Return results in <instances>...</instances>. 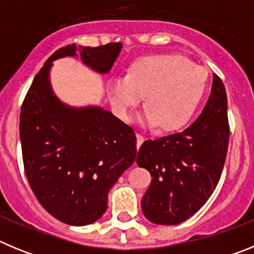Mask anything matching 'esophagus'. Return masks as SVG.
Instances as JSON below:
<instances>
[{"label":"esophagus","mask_w":254,"mask_h":254,"mask_svg":"<svg viewBox=\"0 0 254 254\" xmlns=\"http://www.w3.org/2000/svg\"><path fill=\"white\" fill-rule=\"evenodd\" d=\"M136 138H137V142H136V146H137V150H138V149H140L141 145H142L143 141H145V137H143L142 134L137 133V134H136Z\"/></svg>","instance_id":"obj_1"}]
</instances>
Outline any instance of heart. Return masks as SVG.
<instances>
[{"label":"heart","instance_id":"obj_1","mask_svg":"<svg viewBox=\"0 0 254 254\" xmlns=\"http://www.w3.org/2000/svg\"><path fill=\"white\" fill-rule=\"evenodd\" d=\"M208 75L188 58L173 53L147 55L134 60L126 76L107 85L114 113L129 122L145 95L143 122L164 132L183 128L205 98Z\"/></svg>","mask_w":254,"mask_h":254}]
</instances>
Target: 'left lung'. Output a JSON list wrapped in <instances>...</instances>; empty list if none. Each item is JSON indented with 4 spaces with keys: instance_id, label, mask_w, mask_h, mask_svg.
Segmentation results:
<instances>
[{
    "instance_id": "left-lung-1",
    "label": "left lung",
    "mask_w": 254,
    "mask_h": 254,
    "mask_svg": "<svg viewBox=\"0 0 254 254\" xmlns=\"http://www.w3.org/2000/svg\"><path fill=\"white\" fill-rule=\"evenodd\" d=\"M228 143L225 86L214 75L210 98L188 128L145 141L138 149L137 165L152 177L141 202L145 217L158 225H177L196 214L219 183Z\"/></svg>"
}]
</instances>
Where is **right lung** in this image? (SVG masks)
<instances>
[{
  "label": "right lung",
  "instance_id": "right-lung-1",
  "mask_svg": "<svg viewBox=\"0 0 254 254\" xmlns=\"http://www.w3.org/2000/svg\"><path fill=\"white\" fill-rule=\"evenodd\" d=\"M122 43L66 46L35 75L20 113L22 161L35 197L52 216L73 226L102 217L108 192L136 159L134 131L98 105L71 107L56 96L49 72L53 61L77 57L105 75Z\"/></svg>",
  "mask_w": 254,
  "mask_h": 254
}]
</instances>
